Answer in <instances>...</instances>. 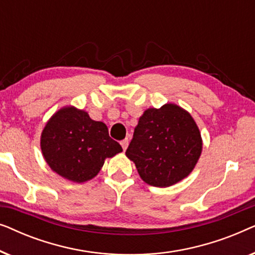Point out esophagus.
<instances>
[{"label":"esophagus","mask_w":255,"mask_h":255,"mask_svg":"<svg viewBox=\"0 0 255 255\" xmlns=\"http://www.w3.org/2000/svg\"><path fill=\"white\" fill-rule=\"evenodd\" d=\"M121 145H122V147H123V149L125 151V149L128 148V139L127 138V139H124V140H122V141H121Z\"/></svg>","instance_id":"obj_1"}]
</instances>
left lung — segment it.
Instances as JSON below:
<instances>
[{"label": "left lung", "mask_w": 255, "mask_h": 255, "mask_svg": "<svg viewBox=\"0 0 255 255\" xmlns=\"http://www.w3.org/2000/svg\"><path fill=\"white\" fill-rule=\"evenodd\" d=\"M201 152L202 138L194 118L181 107L167 103L142 114L125 154L142 181L166 188L189 175Z\"/></svg>", "instance_id": "8db88e82"}]
</instances>
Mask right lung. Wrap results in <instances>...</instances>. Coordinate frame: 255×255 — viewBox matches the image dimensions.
Instances as JSON below:
<instances>
[{"mask_svg": "<svg viewBox=\"0 0 255 255\" xmlns=\"http://www.w3.org/2000/svg\"><path fill=\"white\" fill-rule=\"evenodd\" d=\"M40 148L53 172L76 183L92 180L104 160L123 151L109 137L106 124L74 107L62 108L50 118L41 132Z\"/></svg>", "mask_w": 255, "mask_h": 255, "instance_id": "obj_1", "label": "right lung"}]
</instances>
